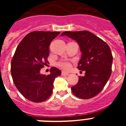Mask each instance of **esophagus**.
<instances>
[{"label":"esophagus","mask_w":126,"mask_h":126,"mask_svg":"<svg viewBox=\"0 0 126 126\" xmlns=\"http://www.w3.org/2000/svg\"><path fill=\"white\" fill-rule=\"evenodd\" d=\"M62 76H67L69 75V73H65V72H62Z\"/></svg>","instance_id":"esophagus-1"}]
</instances>
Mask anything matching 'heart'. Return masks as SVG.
Returning a JSON list of instances; mask_svg holds the SVG:
<instances>
[{
    "instance_id": "1",
    "label": "heart",
    "mask_w": 126,
    "mask_h": 126,
    "mask_svg": "<svg viewBox=\"0 0 126 126\" xmlns=\"http://www.w3.org/2000/svg\"><path fill=\"white\" fill-rule=\"evenodd\" d=\"M58 67L63 71H69L71 68V62L67 60H62L57 63Z\"/></svg>"
}]
</instances>
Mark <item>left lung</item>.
I'll list each match as a JSON object with an SVG mask.
<instances>
[{"instance_id":"8db88e82","label":"left lung","mask_w":126,"mask_h":126,"mask_svg":"<svg viewBox=\"0 0 126 126\" xmlns=\"http://www.w3.org/2000/svg\"><path fill=\"white\" fill-rule=\"evenodd\" d=\"M64 35L78 43L82 54L78 69L85 71V75L79 77L78 82L71 90L79 98H92L103 90L111 75L113 57L110 48L88 31L65 32L61 34Z\"/></svg>"}]
</instances>
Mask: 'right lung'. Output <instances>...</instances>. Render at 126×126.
Here are the masks:
<instances>
[{"mask_svg": "<svg viewBox=\"0 0 126 126\" xmlns=\"http://www.w3.org/2000/svg\"><path fill=\"white\" fill-rule=\"evenodd\" d=\"M60 32H33L26 35L16 50L11 61V75L19 92L33 102H44L53 91L54 80L61 71L52 67L50 74H40L47 64L49 46Z\"/></svg>", "mask_w": 126, "mask_h": 126, "instance_id": "obj_1", "label": "right lung"}]
</instances>
